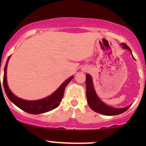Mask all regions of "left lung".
<instances>
[{"mask_svg": "<svg viewBox=\"0 0 146 146\" xmlns=\"http://www.w3.org/2000/svg\"><path fill=\"white\" fill-rule=\"evenodd\" d=\"M121 45L123 48L129 50L131 53V48L126 44L122 43ZM85 82H86V96L88 105L90 107L91 110L95 111V112L104 114V115L114 116L122 114L131 107V105H129L124 108H114V107L107 105L104 102H102L97 95L93 86V83H92V78L89 74L86 75Z\"/></svg>", "mask_w": 146, "mask_h": 146, "instance_id": "1", "label": "left lung"}]
</instances>
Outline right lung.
<instances>
[{"instance_id": "obj_1", "label": "right lung", "mask_w": 146, "mask_h": 146, "mask_svg": "<svg viewBox=\"0 0 146 146\" xmlns=\"http://www.w3.org/2000/svg\"><path fill=\"white\" fill-rule=\"evenodd\" d=\"M10 57V56L8 57L6 64H5V68H4L3 76L4 90H5V93H6L7 96L9 98L10 100L13 104H15L17 107H18L19 108L23 110V111L32 114H42V113L47 112V111H49L51 110H53L54 109L58 107L59 106L61 100H62L63 97H64L65 88L67 86L68 84L70 82V80L73 79V76H71L68 79H67L66 81H64L61 84V86L54 93L51 94L50 96L47 97V98H44V99L34 101L25 100L20 99V98L15 96L10 90L8 84H7L6 70L8 60H9Z\"/></svg>"}]
</instances>
